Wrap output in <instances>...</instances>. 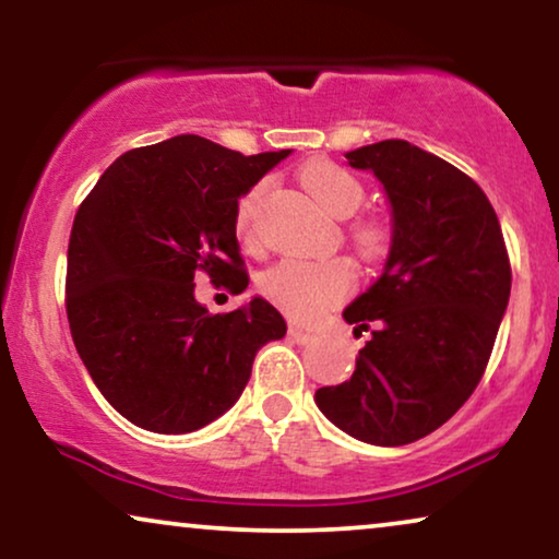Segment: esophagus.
I'll return each instance as SVG.
<instances>
[{
  "label": "esophagus",
  "instance_id": "esophagus-1",
  "mask_svg": "<svg viewBox=\"0 0 559 559\" xmlns=\"http://www.w3.org/2000/svg\"><path fill=\"white\" fill-rule=\"evenodd\" d=\"M289 338L300 343V346H308V343L316 341V333L305 331V328H300V325H289Z\"/></svg>",
  "mask_w": 559,
  "mask_h": 559
}]
</instances>
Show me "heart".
I'll use <instances>...</instances> for the list:
<instances>
[{"label":"heart","mask_w":559,"mask_h":559,"mask_svg":"<svg viewBox=\"0 0 559 559\" xmlns=\"http://www.w3.org/2000/svg\"><path fill=\"white\" fill-rule=\"evenodd\" d=\"M302 186L335 218H348L361 209L364 186L356 175L331 163H316L302 170ZM266 193V182H259L239 201L236 209V234L241 241L254 243L257 209ZM358 254L366 259L381 257L389 247L386 226L377 218H364L350 228ZM356 285V270L348 259H328V262H302L285 259L274 264L259 280L262 293L297 320H312L328 308L338 305Z\"/></svg>","instance_id":"1"}]
</instances>
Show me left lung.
Segmentation results:
<instances>
[{
    "instance_id": "8db88e82",
    "label": "left lung",
    "mask_w": 559,
    "mask_h": 559,
    "mask_svg": "<svg viewBox=\"0 0 559 559\" xmlns=\"http://www.w3.org/2000/svg\"><path fill=\"white\" fill-rule=\"evenodd\" d=\"M392 205L381 277L343 310L371 338L356 371L316 392L335 427L396 448L445 425L484 377L507 312L511 266L493 205L468 175L404 140L346 152Z\"/></svg>"
}]
</instances>
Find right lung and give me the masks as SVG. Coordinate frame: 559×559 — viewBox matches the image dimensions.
Listing matches in <instances>:
<instances>
[{"label":"right lung","instance_id":"obj_1","mask_svg":"<svg viewBox=\"0 0 559 559\" xmlns=\"http://www.w3.org/2000/svg\"><path fill=\"white\" fill-rule=\"evenodd\" d=\"M289 150L241 152L180 134L121 155L75 213L66 312L81 361L129 423L201 430L239 400L257 350L287 325L264 297L211 316L195 274L243 293L236 209Z\"/></svg>","mask_w":559,"mask_h":559}]
</instances>
